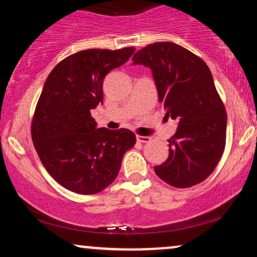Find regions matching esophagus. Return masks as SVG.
Masks as SVG:
<instances>
[{"label":"esophagus","instance_id":"esophagus-1","mask_svg":"<svg viewBox=\"0 0 257 257\" xmlns=\"http://www.w3.org/2000/svg\"><path fill=\"white\" fill-rule=\"evenodd\" d=\"M137 140L139 141V143H149V141L151 140V138L143 137V135H137Z\"/></svg>","mask_w":257,"mask_h":257}]
</instances>
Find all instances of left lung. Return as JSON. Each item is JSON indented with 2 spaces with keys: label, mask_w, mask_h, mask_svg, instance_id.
I'll return each mask as SVG.
<instances>
[{
  "label": "left lung",
  "mask_w": 257,
  "mask_h": 257,
  "mask_svg": "<svg viewBox=\"0 0 257 257\" xmlns=\"http://www.w3.org/2000/svg\"><path fill=\"white\" fill-rule=\"evenodd\" d=\"M133 65L150 67L166 116L178 120L169 157L155 172L174 187L199 184L213 173L226 144L227 114L208 65L173 42L140 49Z\"/></svg>",
  "instance_id": "1"
}]
</instances>
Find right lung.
Listing matches in <instances>:
<instances>
[{
	"instance_id": "obj_1",
	"label": "right lung",
	"mask_w": 257,
	"mask_h": 257,
	"mask_svg": "<svg viewBox=\"0 0 257 257\" xmlns=\"http://www.w3.org/2000/svg\"><path fill=\"white\" fill-rule=\"evenodd\" d=\"M134 51H81L60 61L44 82L32 141L49 175L72 192L94 194L107 187L118 175L124 153L137 143L129 129L98 128L90 114L102 104L105 76Z\"/></svg>"
}]
</instances>
